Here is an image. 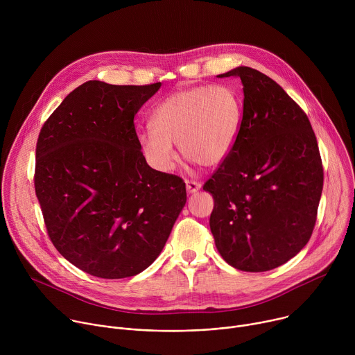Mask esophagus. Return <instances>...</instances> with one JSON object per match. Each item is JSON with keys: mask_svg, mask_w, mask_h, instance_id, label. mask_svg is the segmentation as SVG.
<instances>
[{"mask_svg": "<svg viewBox=\"0 0 355 355\" xmlns=\"http://www.w3.org/2000/svg\"><path fill=\"white\" fill-rule=\"evenodd\" d=\"M185 187H187L188 193H195L196 191L200 189V184L198 181H191V180L185 181Z\"/></svg>", "mask_w": 355, "mask_h": 355, "instance_id": "34e87169", "label": "esophagus"}]
</instances>
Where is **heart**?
Returning a JSON list of instances; mask_svg holds the SVG:
<instances>
[{
    "label": "heart",
    "instance_id": "b5f03b06",
    "mask_svg": "<svg viewBox=\"0 0 355 355\" xmlns=\"http://www.w3.org/2000/svg\"><path fill=\"white\" fill-rule=\"evenodd\" d=\"M243 101L227 85H198L180 89L157 105L151 126L139 132L147 163L170 173L177 162L173 143L181 155L202 167L222 164L237 140Z\"/></svg>",
    "mask_w": 355,
    "mask_h": 355
}]
</instances>
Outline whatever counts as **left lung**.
I'll return each instance as SVG.
<instances>
[{"instance_id":"1","label":"left lung","mask_w":355,"mask_h":355,"mask_svg":"<svg viewBox=\"0 0 355 355\" xmlns=\"http://www.w3.org/2000/svg\"><path fill=\"white\" fill-rule=\"evenodd\" d=\"M243 84V119L226 160L205 182L209 225L223 260L247 272L277 268L306 245L323 189L306 114L268 76L240 66L218 77Z\"/></svg>"}]
</instances>
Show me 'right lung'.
<instances>
[{
  "label": "right lung",
  "instance_id": "1",
  "mask_svg": "<svg viewBox=\"0 0 355 355\" xmlns=\"http://www.w3.org/2000/svg\"><path fill=\"white\" fill-rule=\"evenodd\" d=\"M160 87L87 81L39 133L35 191L47 234L89 275L119 279L146 270L185 207V182L146 163L133 123Z\"/></svg>",
  "mask_w": 355,
  "mask_h": 355
}]
</instances>
